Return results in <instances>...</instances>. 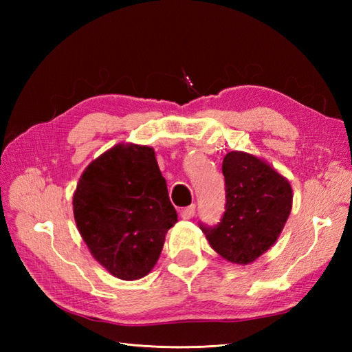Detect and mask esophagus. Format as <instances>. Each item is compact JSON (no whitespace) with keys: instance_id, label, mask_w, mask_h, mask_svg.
I'll use <instances>...</instances> for the list:
<instances>
[{"instance_id":"obj_1","label":"esophagus","mask_w":352,"mask_h":352,"mask_svg":"<svg viewBox=\"0 0 352 352\" xmlns=\"http://www.w3.org/2000/svg\"><path fill=\"white\" fill-rule=\"evenodd\" d=\"M195 210H197V206L195 204H190L188 207H184L183 210H182V218L183 219L193 218V214H195Z\"/></svg>"}]
</instances>
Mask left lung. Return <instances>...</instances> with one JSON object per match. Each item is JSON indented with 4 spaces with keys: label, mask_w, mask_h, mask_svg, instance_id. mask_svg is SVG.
<instances>
[{
    "label": "left lung",
    "mask_w": 352,
    "mask_h": 352,
    "mask_svg": "<svg viewBox=\"0 0 352 352\" xmlns=\"http://www.w3.org/2000/svg\"><path fill=\"white\" fill-rule=\"evenodd\" d=\"M226 212L216 226L199 222L212 248L237 265H248L275 243L292 208L286 178L246 153L231 151L222 162Z\"/></svg>",
    "instance_id": "left-lung-1"
}]
</instances>
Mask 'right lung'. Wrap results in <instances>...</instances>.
Returning a JSON list of instances; mask_svg holds the SVG:
<instances>
[{
	"label": "right lung",
	"instance_id": "obj_1",
	"mask_svg": "<svg viewBox=\"0 0 352 352\" xmlns=\"http://www.w3.org/2000/svg\"><path fill=\"white\" fill-rule=\"evenodd\" d=\"M74 218L92 256L121 280L145 276L177 222L154 149L116 145L92 162L74 193Z\"/></svg>",
	"mask_w": 352,
	"mask_h": 352
}]
</instances>
